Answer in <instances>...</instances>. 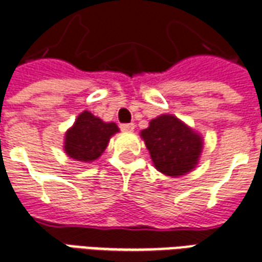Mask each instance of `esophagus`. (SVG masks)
<instances>
[{
  "mask_svg": "<svg viewBox=\"0 0 262 262\" xmlns=\"http://www.w3.org/2000/svg\"><path fill=\"white\" fill-rule=\"evenodd\" d=\"M121 129L123 132H133L135 130V123H122L121 125Z\"/></svg>",
  "mask_w": 262,
  "mask_h": 262,
  "instance_id": "34e87169",
  "label": "esophagus"
}]
</instances>
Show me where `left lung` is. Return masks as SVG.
<instances>
[{"label":"left lung","mask_w":262,"mask_h":262,"mask_svg":"<svg viewBox=\"0 0 262 262\" xmlns=\"http://www.w3.org/2000/svg\"><path fill=\"white\" fill-rule=\"evenodd\" d=\"M140 136L149 151L154 166L163 174L184 176L198 165L203 139L174 115H159Z\"/></svg>","instance_id":"obj_1"}]
</instances>
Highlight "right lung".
Listing matches in <instances>:
<instances>
[{
	"instance_id": "obj_1",
	"label": "right lung",
	"mask_w": 262,
	"mask_h": 262,
	"mask_svg": "<svg viewBox=\"0 0 262 262\" xmlns=\"http://www.w3.org/2000/svg\"><path fill=\"white\" fill-rule=\"evenodd\" d=\"M117 132L119 129L114 122H104L89 111H83L66 132V154L79 162H93L104 152L111 136Z\"/></svg>"
}]
</instances>
